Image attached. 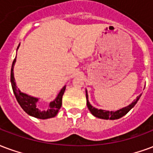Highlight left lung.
Returning a JSON list of instances; mask_svg holds the SVG:
<instances>
[{"instance_id": "left-lung-1", "label": "left lung", "mask_w": 153, "mask_h": 153, "mask_svg": "<svg viewBox=\"0 0 153 153\" xmlns=\"http://www.w3.org/2000/svg\"><path fill=\"white\" fill-rule=\"evenodd\" d=\"M140 96L137 97L136 99L134 100V102H132L130 105L128 106H126L125 108H123L119 109V110H117V111H106V110H102V109H97V108H94L93 106H91L90 105V103L88 101V93L86 94V98H87V105H88V109L90 110L91 114H93L95 117H99V118H102V119H111V120H114V119H118L120 117H123L124 115L127 114L130 110H131V108L134 107L135 104L137 103V101L139 100L140 99Z\"/></svg>"}]
</instances>
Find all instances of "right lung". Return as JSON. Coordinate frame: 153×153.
<instances>
[{
  "label": "right lung",
  "instance_id": "obj_1",
  "mask_svg": "<svg viewBox=\"0 0 153 153\" xmlns=\"http://www.w3.org/2000/svg\"><path fill=\"white\" fill-rule=\"evenodd\" d=\"M19 48V47H18ZM16 62V57L14 58L12 64V67H11V74H10V81H11V85L13 88V91L14 96L16 97L17 101L19 102L20 106L27 114L30 116L35 117L36 118H39V119H47V118H51L56 116L58 111H59L60 108L62 107V96L65 92V86L63 87L59 94L57 95V97L53 102L49 104L48 107V109L46 110H40L38 108V105H37V101L38 99L35 98V97H30L27 94L22 93L20 91L19 88H17L16 83L14 82V78H13V65L14 63Z\"/></svg>",
  "mask_w": 153,
  "mask_h": 153
}]
</instances>
